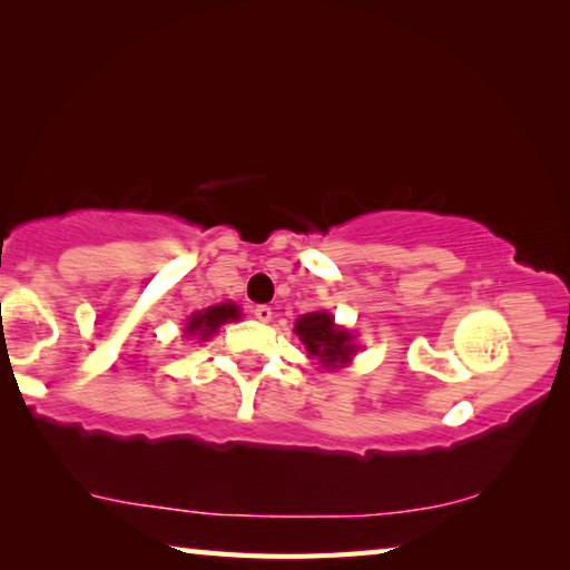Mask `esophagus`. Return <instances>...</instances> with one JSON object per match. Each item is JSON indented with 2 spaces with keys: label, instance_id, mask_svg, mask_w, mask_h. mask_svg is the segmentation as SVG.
Wrapping results in <instances>:
<instances>
[{
  "label": "esophagus",
  "instance_id": "obj_1",
  "mask_svg": "<svg viewBox=\"0 0 570 570\" xmlns=\"http://www.w3.org/2000/svg\"><path fill=\"white\" fill-rule=\"evenodd\" d=\"M254 316L258 322H272V316H274V312H272V306H266V304H258L256 308H254Z\"/></svg>",
  "mask_w": 570,
  "mask_h": 570
}]
</instances>
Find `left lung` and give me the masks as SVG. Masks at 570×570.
<instances>
[{
	"mask_svg": "<svg viewBox=\"0 0 570 570\" xmlns=\"http://www.w3.org/2000/svg\"><path fill=\"white\" fill-rule=\"evenodd\" d=\"M296 334L302 336L308 356H316L324 366L334 364H346L354 352L350 332L334 326V316L326 312H314L304 314L302 320L296 322Z\"/></svg>",
	"mask_w": 570,
	"mask_h": 570,
	"instance_id": "obj_1",
	"label": "left lung"
}]
</instances>
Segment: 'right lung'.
Instances as JSON below:
<instances>
[{"label": "right lung", "mask_w": 570, "mask_h": 570, "mask_svg": "<svg viewBox=\"0 0 570 570\" xmlns=\"http://www.w3.org/2000/svg\"><path fill=\"white\" fill-rule=\"evenodd\" d=\"M228 320H238V306L236 304H218L210 306L206 312L193 314L186 326V334H198V340H208L220 324Z\"/></svg>", "instance_id": "obj_1"}]
</instances>
